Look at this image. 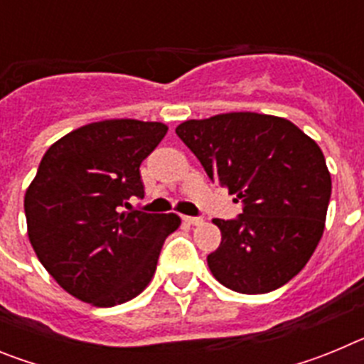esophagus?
<instances>
[{"instance_id":"34e87169","label":"esophagus","mask_w":364,"mask_h":364,"mask_svg":"<svg viewBox=\"0 0 364 364\" xmlns=\"http://www.w3.org/2000/svg\"><path fill=\"white\" fill-rule=\"evenodd\" d=\"M184 220L188 222V224H193V226H198V224H202V222H204V218L202 217H184Z\"/></svg>"}]
</instances>
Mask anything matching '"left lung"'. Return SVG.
<instances>
[{
  "instance_id": "8db88e82",
  "label": "left lung",
  "mask_w": 364,
  "mask_h": 364,
  "mask_svg": "<svg viewBox=\"0 0 364 364\" xmlns=\"http://www.w3.org/2000/svg\"><path fill=\"white\" fill-rule=\"evenodd\" d=\"M176 134L242 213L215 218L222 242L208 255L220 284L268 294L297 275L319 244L332 178L323 151L290 120L228 112L188 120Z\"/></svg>"
}]
</instances>
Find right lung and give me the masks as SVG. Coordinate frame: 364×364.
Returning <instances> with one entry per match:
<instances>
[{
	"label": "right lung",
	"mask_w": 364,
	"mask_h": 364,
	"mask_svg": "<svg viewBox=\"0 0 364 364\" xmlns=\"http://www.w3.org/2000/svg\"><path fill=\"white\" fill-rule=\"evenodd\" d=\"M166 133L160 122H95L43 154L25 193L28 239L54 281L80 301L107 308L136 297L180 226L175 213L129 204L144 198L140 164Z\"/></svg>",
	"instance_id": "add662e5"
}]
</instances>
